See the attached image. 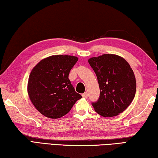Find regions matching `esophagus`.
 Wrapping results in <instances>:
<instances>
[{
  "label": "esophagus",
  "instance_id": "esophagus-1",
  "mask_svg": "<svg viewBox=\"0 0 158 158\" xmlns=\"http://www.w3.org/2000/svg\"><path fill=\"white\" fill-rule=\"evenodd\" d=\"M87 96H88V94H87V92H85V93H83V94H82V97H83V98H87Z\"/></svg>",
  "mask_w": 158,
  "mask_h": 158
}]
</instances>
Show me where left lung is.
<instances>
[{
    "label": "left lung",
    "mask_w": 158,
    "mask_h": 158,
    "mask_svg": "<svg viewBox=\"0 0 158 158\" xmlns=\"http://www.w3.org/2000/svg\"><path fill=\"white\" fill-rule=\"evenodd\" d=\"M97 75L99 99L92 103L94 110L103 117L117 116L132 102L136 83L133 70L122 56L104 54L88 59Z\"/></svg>",
    "instance_id": "left-lung-1"
}]
</instances>
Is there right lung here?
<instances>
[{
  "mask_svg": "<svg viewBox=\"0 0 158 158\" xmlns=\"http://www.w3.org/2000/svg\"><path fill=\"white\" fill-rule=\"evenodd\" d=\"M77 60L75 56L52 55L42 59L31 70L27 85L28 97L45 117L61 118L82 98L69 79L70 71Z\"/></svg>",
  "mask_w": 158,
  "mask_h": 158,
  "instance_id": "right-lung-1",
  "label": "right lung"
}]
</instances>
